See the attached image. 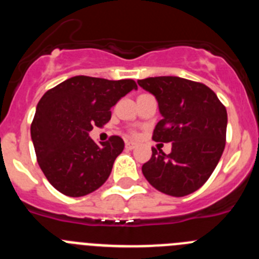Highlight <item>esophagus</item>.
I'll list each match as a JSON object with an SVG mask.
<instances>
[{"label": "esophagus", "mask_w": 259, "mask_h": 259, "mask_svg": "<svg viewBox=\"0 0 259 259\" xmlns=\"http://www.w3.org/2000/svg\"><path fill=\"white\" fill-rule=\"evenodd\" d=\"M135 146H136V143H134V141H127L125 143V149H134Z\"/></svg>", "instance_id": "obj_1"}]
</instances>
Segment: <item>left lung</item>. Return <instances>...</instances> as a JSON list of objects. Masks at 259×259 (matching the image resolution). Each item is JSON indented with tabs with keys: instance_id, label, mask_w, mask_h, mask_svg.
I'll return each instance as SVG.
<instances>
[{
	"instance_id": "1",
	"label": "left lung",
	"mask_w": 259,
	"mask_h": 259,
	"mask_svg": "<svg viewBox=\"0 0 259 259\" xmlns=\"http://www.w3.org/2000/svg\"><path fill=\"white\" fill-rule=\"evenodd\" d=\"M158 102L162 119L153 140L172 143L170 154L153 148L143 164L145 179L162 193L183 197L201 188L226 145L227 110L209 87L178 76L137 80Z\"/></svg>"
}]
</instances>
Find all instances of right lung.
I'll use <instances>...</instances> for the list:
<instances>
[{
    "label": "right lung",
    "instance_id": "add662e5",
    "mask_svg": "<svg viewBox=\"0 0 259 259\" xmlns=\"http://www.w3.org/2000/svg\"><path fill=\"white\" fill-rule=\"evenodd\" d=\"M137 89L131 79L74 76L48 91L36 107L31 139L36 157L50 184L70 197L92 193L109 178L124 141L111 136L96 144L93 127L111 118V107Z\"/></svg>",
    "mask_w": 259,
    "mask_h": 259
}]
</instances>
